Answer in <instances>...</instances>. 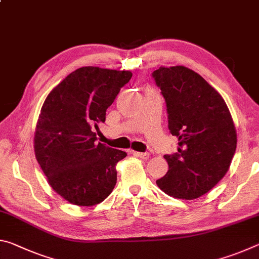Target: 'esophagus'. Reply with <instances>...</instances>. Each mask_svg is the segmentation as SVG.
Here are the masks:
<instances>
[{
  "label": "esophagus",
  "instance_id": "esophagus-1",
  "mask_svg": "<svg viewBox=\"0 0 259 259\" xmlns=\"http://www.w3.org/2000/svg\"><path fill=\"white\" fill-rule=\"evenodd\" d=\"M134 155L142 157V159H148L150 157V153H143V152H133Z\"/></svg>",
  "mask_w": 259,
  "mask_h": 259
}]
</instances>
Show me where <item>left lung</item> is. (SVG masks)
I'll return each instance as SVG.
<instances>
[{"label":"left lung","mask_w":259,"mask_h":259,"mask_svg":"<svg viewBox=\"0 0 259 259\" xmlns=\"http://www.w3.org/2000/svg\"><path fill=\"white\" fill-rule=\"evenodd\" d=\"M152 75L165 99L168 128L178 138V152L164 155L169 170L156 185L172 198L198 199L230 169L238 142L230 109L214 88L185 66H161Z\"/></svg>","instance_id":"obj_1"}]
</instances>
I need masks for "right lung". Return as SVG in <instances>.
I'll return each mask as SVG.
<instances>
[{"label":"right lung","instance_id":"add662e5","mask_svg":"<svg viewBox=\"0 0 259 259\" xmlns=\"http://www.w3.org/2000/svg\"><path fill=\"white\" fill-rule=\"evenodd\" d=\"M133 76L130 71L77 68L48 95L34 134L35 157L57 194L83 207L96 205L116 184L126 153L96 143L99 122Z\"/></svg>","mask_w":259,"mask_h":259}]
</instances>
